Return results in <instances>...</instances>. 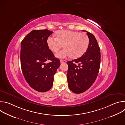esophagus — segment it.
I'll list each match as a JSON object with an SVG mask.
<instances>
[{
    "label": "esophagus",
    "mask_w": 125,
    "mask_h": 125,
    "mask_svg": "<svg viewBox=\"0 0 125 125\" xmlns=\"http://www.w3.org/2000/svg\"><path fill=\"white\" fill-rule=\"evenodd\" d=\"M67 61L65 60H60V63H66Z\"/></svg>",
    "instance_id": "34e87169"
}]
</instances>
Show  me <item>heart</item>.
<instances>
[{"mask_svg":"<svg viewBox=\"0 0 125 125\" xmlns=\"http://www.w3.org/2000/svg\"><path fill=\"white\" fill-rule=\"evenodd\" d=\"M58 38L49 37L47 45L53 52H57L63 46L65 48L57 53L55 56L59 58L72 56L77 58L85 52L89 45V39L85 33L69 30L60 31L57 33Z\"/></svg>","mask_w":125,"mask_h":125,"instance_id":"b5f03b06","label":"heart"}]
</instances>
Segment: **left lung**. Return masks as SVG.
<instances>
[{
  "label": "left lung",
  "mask_w": 125,
  "mask_h": 125,
  "mask_svg": "<svg viewBox=\"0 0 125 125\" xmlns=\"http://www.w3.org/2000/svg\"><path fill=\"white\" fill-rule=\"evenodd\" d=\"M89 45L82 57L67 62V81L70 90L81 94L90 88L98 75L100 64V49L94 35L85 30Z\"/></svg>",
  "instance_id": "obj_1"
}]
</instances>
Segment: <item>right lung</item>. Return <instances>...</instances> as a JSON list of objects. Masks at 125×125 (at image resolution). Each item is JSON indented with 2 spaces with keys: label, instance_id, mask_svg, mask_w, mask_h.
I'll use <instances>...</instances> for the list:
<instances>
[{
  "label": "right lung",
  "instance_id": "right-lung-1",
  "mask_svg": "<svg viewBox=\"0 0 125 125\" xmlns=\"http://www.w3.org/2000/svg\"><path fill=\"white\" fill-rule=\"evenodd\" d=\"M53 32L48 30H33L21 43V66L24 78L34 90L44 93L52 87L53 77L60 66L49 48L47 40ZM51 62L47 64L46 61Z\"/></svg>",
  "mask_w": 125,
  "mask_h": 125
}]
</instances>
